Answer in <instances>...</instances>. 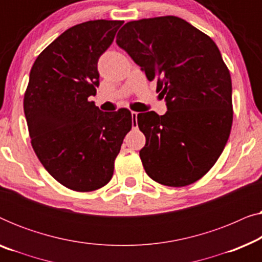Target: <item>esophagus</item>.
Wrapping results in <instances>:
<instances>
[{
    "instance_id": "obj_1",
    "label": "esophagus",
    "mask_w": 262,
    "mask_h": 262,
    "mask_svg": "<svg viewBox=\"0 0 262 262\" xmlns=\"http://www.w3.org/2000/svg\"><path fill=\"white\" fill-rule=\"evenodd\" d=\"M137 112H131V117H132V128H137L138 124H137Z\"/></svg>"
}]
</instances>
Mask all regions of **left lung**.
I'll use <instances>...</instances> for the list:
<instances>
[{"label":"left lung","instance_id":"8db88e82","mask_svg":"<svg viewBox=\"0 0 262 262\" xmlns=\"http://www.w3.org/2000/svg\"><path fill=\"white\" fill-rule=\"evenodd\" d=\"M125 50L149 81L157 78L163 116H137L145 136L143 167L159 184L181 187L209 171L232 124L231 77L209 35L178 16L130 21L118 32Z\"/></svg>","mask_w":262,"mask_h":262}]
</instances>
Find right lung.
Listing matches in <instances>:
<instances>
[{
	"mask_svg": "<svg viewBox=\"0 0 262 262\" xmlns=\"http://www.w3.org/2000/svg\"><path fill=\"white\" fill-rule=\"evenodd\" d=\"M123 21L70 27L37 57L24 99L31 143L52 178L78 192L101 188L132 127L131 112H102L89 101L100 83L98 60Z\"/></svg>",
	"mask_w": 262,
	"mask_h": 262,
	"instance_id": "add662e5",
	"label": "right lung"
}]
</instances>
